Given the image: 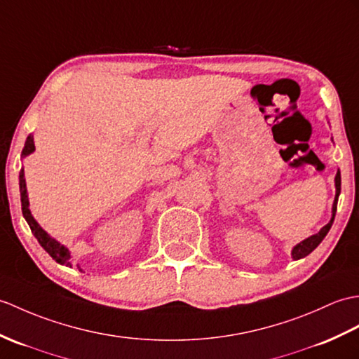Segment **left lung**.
Instances as JSON below:
<instances>
[{
	"instance_id": "1",
	"label": "left lung",
	"mask_w": 359,
	"mask_h": 359,
	"mask_svg": "<svg viewBox=\"0 0 359 359\" xmlns=\"http://www.w3.org/2000/svg\"><path fill=\"white\" fill-rule=\"evenodd\" d=\"M335 189H337V193H335V200H333V205H332V217H330L329 223L326 224V226H323L320 229V232H316V234L307 237L303 241H299L298 245H295L292 248V252H290V254H292L294 260H299V258H304L306 255H309L313 251V249L321 243L323 238L327 236L329 229L332 228V223H333V220H335V214H337L338 197H339V193H341V172H339V170L337 171V176H335Z\"/></svg>"
}]
</instances>
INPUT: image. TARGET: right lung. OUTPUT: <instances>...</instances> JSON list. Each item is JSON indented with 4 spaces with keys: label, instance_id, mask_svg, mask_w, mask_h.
<instances>
[{
    "label": "right lung",
    "instance_id": "right-lung-1",
    "mask_svg": "<svg viewBox=\"0 0 359 359\" xmlns=\"http://www.w3.org/2000/svg\"><path fill=\"white\" fill-rule=\"evenodd\" d=\"M33 151H35V142H33V136L29 135V137L26 139V144H24L21 157H27ZM20 193H21L22 215H24V219H26V222L29 223L33 236L36 237V240L39 241V245L46 249L48 255L52 257L56 263L70 266V268H72V260H70L72 254H70L69 249H67L64 245H61L60 241L55 240L53 237H50L47 232L39 226V223L35 219H33V215L29 210V196H27L26 179H24V168H21V171H20ZM78 268H79V266H78ZM79 271H82V269L79 268Z\"/></svg>",
    "mask_w": 359,
    "mask_h": 359
}]
</instances>
